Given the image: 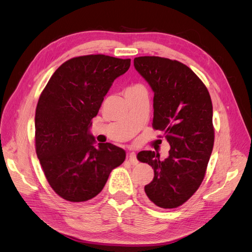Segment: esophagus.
<instances>
[{
    "instance_id": "obj_1",
    "label": "esophagus",
    "mask_w": 252,
    "mask_h": 252,
    "mask_svg": "<svg viewBox=\"0 0 252 252\" xmlns=\"http://www.w3.org/2000/svg\"><path fill=\"white\" fill-rule=\"evenodd\" d=\"M127 158H128V161L130 162L132 165H135V164L139 163L138 158H136V154H135V152H130V154H128Z\"/></svg>"
}]
</instances>
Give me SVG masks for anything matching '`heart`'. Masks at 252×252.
Returning <instances> with one entry per match:
<instances>
[{
	"instance_id": "obj_1",
	"label": "heart",
	"mask_w": 252,
	"mask_h": 252,
	"mask_svg": "<svg viewBox=\"0 0 252 252\" xmlns=\"http://www.w3.org/2000/svg\"><path fill=\"white\" fill-rule=\"evenodd\" d=\"M139 87H142L141 85H134V86H131V87H129L128 89H133V88H139Z\"/></svg>"
}]
</instances>
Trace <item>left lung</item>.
<instances>
[{"instance_id":"obj_1","label":"left lung","mask_w":252,"mask_h":252,"mask_svg":"<svg viewBox=\"0 0 252 252\" xmlns=\"http://www.w3.org/2000/svg\"><path fill=\"white\" fill-rule=\"evenodd\" d=\"M133 63L155 93L152 126L170 145L165 159L150 150L138 154L139 161L155 171L145 192L158 207L177 208L205 177L215 142L211 98L204 83L179 61L139 57Z\"/></svg>"}]
</instances>
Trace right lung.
<instances>
[{
    "instance_id": "1",
    "label": "right lung",
    "mask_w": 252,
    "mask_h": 252,
    "mask_svg": "<svg viewBox=\"0 0 252 252\" xmlns=\"http://www.w3.org/2000/svg\"><path fill=\"white\" fill-rule=\"evenodd\" d=\"M130 59L104 55L66 61L51 75L36 105L35 151L49 185L62 199L85 202L102 191L126 152L110 143L95 144L93 120L113 81Z\"/></svg>"
}]
</instances>
